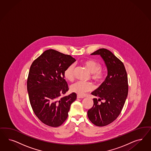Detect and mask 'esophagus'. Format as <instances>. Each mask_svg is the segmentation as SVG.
Listing matches in <instances>:
<instances>
[{"instance_id": "34e87169", "label": "esophagus", "mask_w": 151, "mask_h": 151, "mask_svg": "<svg viewBox=\"0 0 151 151\" xmlns=\"http://www.w3.org/2000/svg\"><path fill=\"white\" fill-rule=\"evenodd\" d=\"M77 98H83L84 96H81V95H77Z\"/></svg>"}]
</instances>
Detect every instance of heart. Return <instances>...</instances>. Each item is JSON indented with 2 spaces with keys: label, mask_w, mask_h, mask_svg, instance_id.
I'll return each mask as SVG.
<instances>
[{
  "label": "heart",
  "mask_w": 151,
  "mask_h": 151,
  "mask_svg": "<svg viewBox=\"0 0 151 151\" xmlns=\"http://www.w3.org/2000/svg\"><path fill=\"white\" fill-rule=\"evenodd\" d=\"M83 64L92 74V78L94 81L97 83L102 82L104 78V73L100 69L101 68V64L93 59H88L83 62ZM74 68V65L70 64L64 70V76L67 80L69 81L73 80ZM93 88L94 86L92 83L78 81L71 85L70 91L78 95H81L85 92L92 91Z\"/></svg>",
  "instance_id": "heart-1"
}]
</instances>
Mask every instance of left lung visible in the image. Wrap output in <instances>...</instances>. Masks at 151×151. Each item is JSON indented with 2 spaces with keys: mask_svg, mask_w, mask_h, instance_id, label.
I'll return each instance as SVG.
<instances>
[{
  "mask_svg": "<svg viewBox=\"0 0 151 151\" xmlns=\"http://www.w3.org/2000/svg\"><path fill=\"white\" fill-rule=\"evenodd\" d=\"M91 54L102 57L107 67V76L92 92L99 98L93 99V106L88 111V117L94 125L105 126L118 117L125 103L128 92L127 74L122 62L106 49H99ZM101 100L104 102L99 104Z\"/></svg>",
  "mask_w": 151,
  "mask_h": 151,
  "instance_id": "obj_1",
  "label": "left lung"
}]
</instances>
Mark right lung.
Listing matches in <instances>:
<instances>
[{"mask_svg":"<svg viewBox=\"0 0 151 151\" xmlns=\"http://www.w3.org/2000/svg\"><path fill=\"white\" fill-rule=\"evenodd\" d=\"M75 61L69 55L49 49L30 66L27 80L29 101L36 116L47 126L62 125L77 98L75 93L61 97L69 89L64 72Z\"/></svg>","mask_w":151,"mask_h":151,"instance_id":"add662e5","label":"right lung"}]
</instances>
